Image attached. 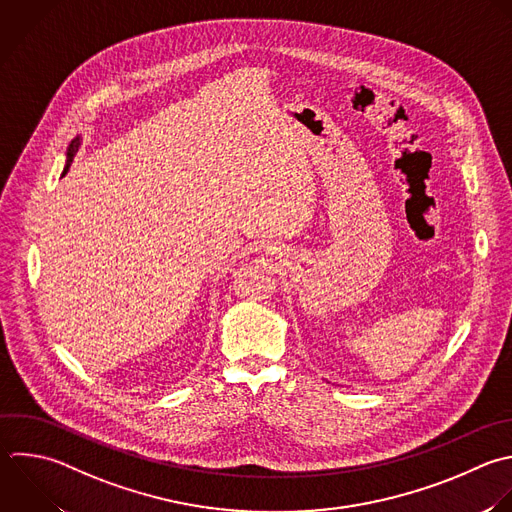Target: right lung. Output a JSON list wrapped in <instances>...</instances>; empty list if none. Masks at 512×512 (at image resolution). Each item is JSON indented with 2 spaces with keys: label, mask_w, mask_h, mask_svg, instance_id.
Segmentation results:
<instances>
[{
  "label": "right lung",
  "mask_w": 512,
  "mask_h": 512,
  "mask_svg": "<svg viewBox=\"0 0 512 512\" xmlns=\"http://www.w3.org/2000/svg\"><path fill=\"white\" fill-rule=\"evenodd\" d=\"M78 148H80V136L74 138L72 144H70V148H68V160H66V166H64V174H68V170H70V166H72V162H74V156H76Z\"/></svg>",
  "instance_id": "right-lung-1"
}]
</instances>
